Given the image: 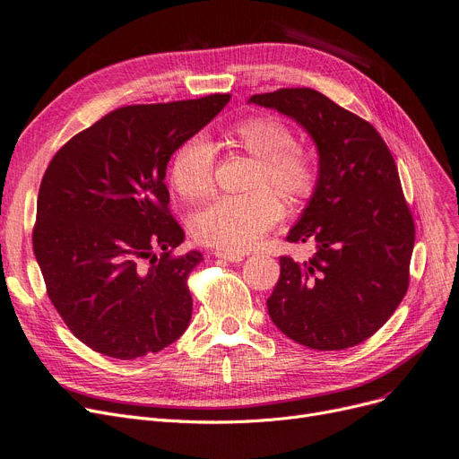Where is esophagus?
I'll list each match as a JSON object with an SVG mask.
<instances>
[{"mask_svg": "<svg viewBox=\"0 0 459 459\" xmlns=\"http://www.w3.org/2000/svg\"><path fill=\"white\" fill-rule=\"evenodd\" d=\"M212 255L220 260H226V262H233V264H239L245 260L243 255H237V252H222V250H214Z\"/></svg>", "mask_w": 459, "mask_h": 459, "instance_id": "obj_1", "label": "esophagus"}]
</instances>
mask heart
Segmentation results:
<instances>
[{
  "mask_svg": "<svg viewBox=\"0 0 459 459\" xmlns=\"http://www.w3.org/2000/svg\"><path fill=\"white\" fill-rule=\"evenodd\" d=\"M230 146L258 161L247 195L218 197L203 207L192 222L194 237L207 247L226 252L248 250L270 231L282 216V203L262 185H270L290 201L306 199L315 187V169L309 157L296 150V136L277 117H248L228 133ZM214 152L203 136L182 142L170 161V184L187 201H197L212 189Z\"/></svg>",
  "mask_w": 459,
  "mask_h": 459,
  "instance_id": "1",
  "label": "heart"
}]
</instances>
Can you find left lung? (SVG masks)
<instances>
[{
	"label": "left lung",
	"mask_w": 459,
	"mask_h": 459,
	"mask_svg": "<svg viewBox=\"0 0 459 459\" xmlns=\"http://www.w3.org/2000/svg\"><path fill=\"white\" fill-rule=\"evenodd\" d=\"M290 117L313 140L319 175L287 239L315 243L298 264L281 256L267 311L275 326L309 350L336 351L370 338L408 289L414 220L384 138L365 119L313 89L252 94Z\"/></svg>",
	"instance_id": "8db88e82"
}]
</instances>
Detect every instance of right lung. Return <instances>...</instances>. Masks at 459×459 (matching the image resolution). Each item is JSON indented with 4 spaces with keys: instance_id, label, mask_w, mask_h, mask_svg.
<instances>
[{
    "instance_id": "right-lung-1",
    "label": "right lung",
    "mask_w": 459,
    "mask_h": 459,
    "mask_svg": "<svg viewBox=\"0 0 459 459\" xmlns=\"http://www.w3.org/2000/svg\"><path fill=\"white\" fill-rule=\"evenodd\" d=\"M230 99L119 108L66 142L47 167L34 255L62 321L91 350L129 360L186 332L194 306L186 281L203 255L170 256L184 231L167 209L165 170Z\"/></svg>"
}]
</instances>
